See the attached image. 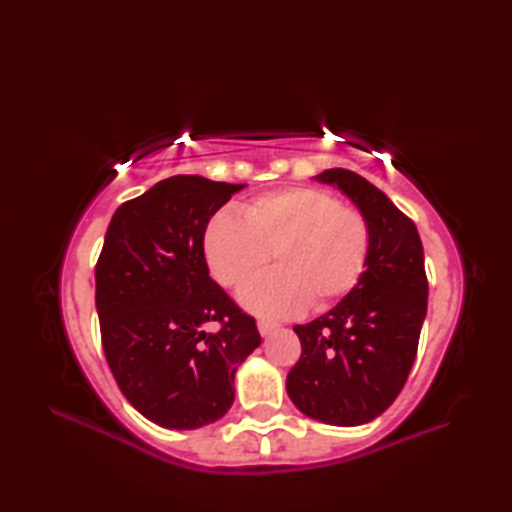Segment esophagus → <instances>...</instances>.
<instances>
[{
    "label": "esophagus",
    "mask_w": 512,
    "mask_h": 512,
    "mask_svg": "<svg viewBox=\"0 0 512 512\" xmlns=\"http://www.w3.org/2000/svg\"><path fill=\"white\" fill-rule=\"evenodd\" d=\"M257 330H259V334L266 336V334H270L273 330H277V323L266 321V319H259V321H257Z\"/></svg>",
    "instance_id": "esophagus-1"
}]
</instances>
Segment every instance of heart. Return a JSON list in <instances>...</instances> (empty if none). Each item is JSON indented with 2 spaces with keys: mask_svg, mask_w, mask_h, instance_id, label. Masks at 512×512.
<instances>
[{
  "mask_svg": "<svg viewBox=\"0 0 512 512\" xmlns=\"http://www.w3.org/2000/svg\"><path fill=\"white\" fill-rule=\"evenodd\" d=\"M237 220L217 213L204 231V257L226 288H242L268 264L275 270L248 284L239 299L262 317H290L306 303L328 308L365 273L369 224L334 193L288 187L242 204Z\"/></svg>",
  "mask_w": 512,
  "mask_h": 512,
  "instance_id": "1",
  "label": "heart"
}]
</instances>
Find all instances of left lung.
I'll list each match as a JSON object with an SVG mask.
<instances>
[{
    "instance_id": "8db88e82",
    "label": "left lung",
    "mask_w": 512,
    "mask_h": 512,
    "mask_svg": "<svg viewBox=\"0 0 512 512\" xmlns=\"http://www.w3.org/2000/svg\"><path fill=\"white\" fill-rule=\"evenodd\" d=\"M369 224L365 273L323 317L295 325L301 356L286 389L306 416L336 427L378 418L405 387L427 314V273L418 228L372 182L325 169Z\"/></svg>"
}]
</instances>
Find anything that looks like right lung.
I'll return each mask as SVG.
<instances>
[{
	"label": "right lung",
	"instance_id": "add662e5",
	"mask_svg": "<svg viewBox=\"0 0 512 512\" xmlns=\"http://www.w3.org/2000/svg\"><path fill=\"white\" fill-rule=\"evenodd\" d=\"M244 184L173 176L118 206L96 262L103 352L123 396L165 429L220 420L235 372L262 343L209 277L204 231ZM209 322L221 325L215 333Z\"/></svg>",
	"mask_w": 512,
	"mask_h": 512
}]
</instances>
